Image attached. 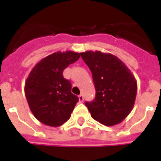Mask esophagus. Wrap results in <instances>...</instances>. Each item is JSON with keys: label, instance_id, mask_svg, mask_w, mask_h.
<instances>
[{"label": "esophagus", "instance_id": "1", "mask_svg": "<svg viewBox=\"0 0 161 161\" xmlns=\"http://www.w3.org/2000/svg\"><path fill=\"white\" fill-rule=\"evenodd\" d=\"M78 99H79V102H83V96L82 94L78 95Z\"/></svg>", "mask_w": 161, "mask_h": 161}]
</instances>
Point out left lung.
<instances>
[{
	"instance_id": "obj_1",
	"label": "left lung",
	"mask_w": 161,
	"mask_h": 161,
	"mask_svg": "<svg viewBox=\"0 0 161 161\" xmlns=\"http://www.w3.org/2000/svg\"><path fill=\"white\" fill-rule=\"evenodd\" d=\"M92 72L96 89L93 102H86L93 119L106 126L122 122L132 111L137 82L130 68L116 56L100 51L81 53Z\"/></svg>"
}]
</instances>
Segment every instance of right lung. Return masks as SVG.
Returning <instances> with one entry per match:
<instances>
[{
	"instance_id": "1",
	"label": "right lung",
	"mask_w": 161,
	"mask_h": 161,
	"mask_svg": "<svg viewBox=\"0 0 161 161\" xmlns=\"http://www.w3.org/2000/svg\"><path fill=\"white\" fill-rule=\"evenodd\" d=\"M80 53L56 52L40 60L25 82V95L36 119L51 127H58L71 117L78 96L71 93V83L63 72L78 60Z\"/></svg>"
}]
</instances>
